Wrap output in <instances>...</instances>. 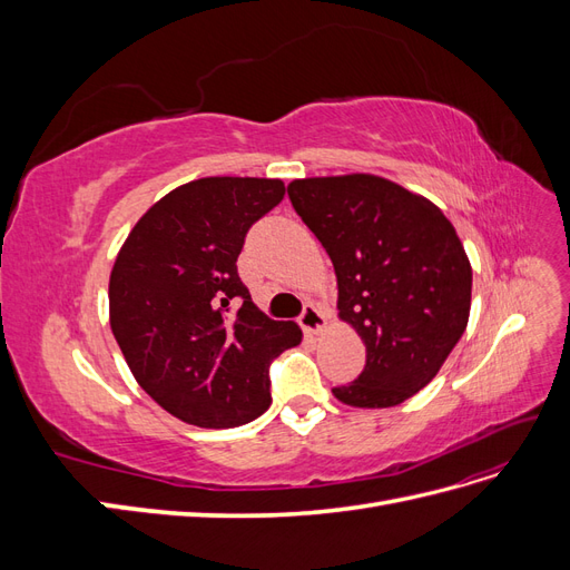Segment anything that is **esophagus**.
I'll list each match as a JSON object with an SVG mask.
<instances>
[{"label": "esophagus", "mask_w": 570, "mask_h": 570, "mask_svg": "<svg viewBox=\"0 0 570 570\" xmlns=\"http://www.w3.org/2000/svg\"><path fill=\"white\" fill-rule=\"evenodd\" d=\"M299 325H302L304 333L316 335V333L321 331V327L325 325V316L318 312V308H316L314 304H306L302 316H299Z\"/></svg>", "instance_id": "esophagus-1"}]
</instances>
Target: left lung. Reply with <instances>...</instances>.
<instances>
[{
	"instance_id": "left-lung-1",
	"label": "left lung",
	"mask_w": 570,
	"mask_h": 570,
	"mask_svg": "<svg viewBox=\"0 0 570 570\" xmlns=\"http://www.w3.org/2000/svg\"><path fill=\"white\" fill-rule=\"evenodd\" d=\"M287 195L335 266L340 318L366 344L364 371L333 394L358 409L406 402L469 323L473 271L454 226L433 202L368 174L292 180Z\"/></svg>"
}]
</instances>
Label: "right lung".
<instances>
[{
    "instance_id": "1",
    "label": "right lung",
    "mask_w": 570,
    "mask_h": 570,
    "mask_svg": "<svg viewBox=\"0 0 570 570\" xmlns=\"http://www.w3.org/2000/svg\"><path fill=\"white\" fill-rule=\"evenodd\" d=\"M283 180L199 178L135 223L109 281L111 331L135 381L176 419L235 428L271 406L268 368L302 331L252 302L237 256Z\"/></svg>"
}]
</instances>
